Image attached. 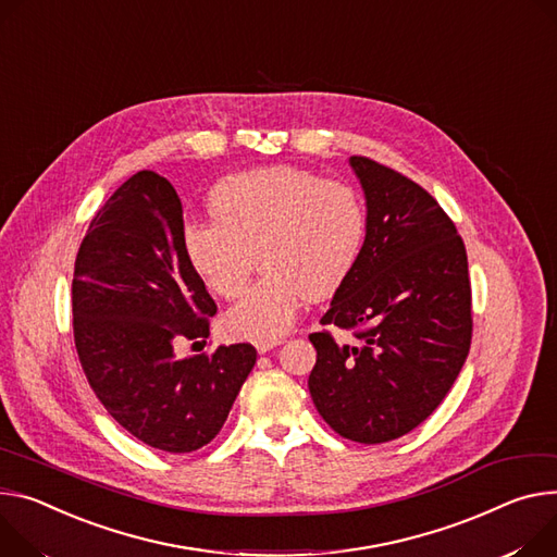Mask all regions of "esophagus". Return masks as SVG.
Here are the masks:
<instances>
[{
	"instance_id": "obj_1",
	"label": "esophagus",
	"mask_w": 557,
	"mask_h": 557,
	"mask_svg": "<svg viewBox=\"0 0 557 557\" xmlns=\"http://www.w3.org/2000/svg\"><path fill=\"white\" fill-rule=\"evenodd\" d=\"M284 339L282 337H273V339H258L256 342V348L260 350V352H267V350H271L273 346H277V344H282Z\"/></svg>"
}]
</instances>
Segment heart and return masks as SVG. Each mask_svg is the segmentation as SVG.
<instances>
[{
    "instance_id": "heart-1",
    "label": "heart",
    "mask_w": 557,
    "mask_h": 557,
    "mask_svg": "<svg viewBox=\"0 0 557 557\" xmlns=\"http://www.w3.org/2000/svg\"><path fill=\"white\" fill-rule=\"evenodd\" d=\"M364 237L362 195L295 166L224 180L211 195V220L184 226L186 256L213 295L237 299L256 260L264 271L224 318L237 339H273L307 297L333 295L356 269Z\"/></svg>"
}]
</instances>
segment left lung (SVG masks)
I'll return each instance as SVG.
<instances>
[{
  "label": "left lung",
  "instance_id": "8db88e82",
  "mask_svg": "<svg viewBox=\"0 0 557 557\" xmlns=\"http://www.w3.org/2000/svg\"><path fill=\"white\" fill-rule=\"evenodd\" d=\"M367 193V237L356 269L311 333L309 391L346 440L382 444L420 426L469 356L473 315L465 242L435 197L371 158H350Z\"/></svg>",
  "mask_w": 557,
  "mask_h": 557
}]
</instances>
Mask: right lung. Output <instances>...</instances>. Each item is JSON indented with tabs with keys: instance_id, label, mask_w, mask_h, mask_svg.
Here are the masks:
<instances>
[{
	"instance_id": "add662e5",
	"label": "right lung",
	"mask_w": 557,
	"mask_h": 557,
	"mask_svg": "<svg viewBox=\"0 0 557 557\" xmlns=\"http://www.w3.org/2000/svg\"><path fill=\"white\" fill-rule=\"evenodd\" d=\"M213 297L184 248L173 184L139 171L99 209L73 273V337L82 371L133 437L166 453L207 446L256 367L248 342L177 358L184 339L207 342Z\"/></svg>"
}]
</instances>
